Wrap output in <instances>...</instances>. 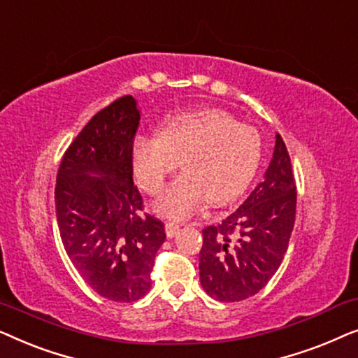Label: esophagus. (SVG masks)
<instances>
[{
  "mask_svg": "<svg viewBox=\"0 0 358 358\" xmlns=\"http://www.w3.org/2000/svg\"><path fill=\"white\" fill-rule=\"evenodd\" d=\"M179 229H180V227L178 223H174V222L166 223V234H168V238H174L176 234L179 233Z\"/></svg>",
  "mask_w": 358,
  "mask_h": 358,
  "instance_id": "34e87169",
  "label": "esophagus"
}]
</instances>
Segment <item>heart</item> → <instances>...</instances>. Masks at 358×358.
<instances>
[{
  "mask_svg": "<svg viewBox=\"0 0 358 358\" xmlns=\"http://www.w3.org/2000/svg\"><path fill=\"white\" fill-rule=\"evenodd\" d=\"M262 159L259 131L223 109L179 112L161 125L159 135H140L134 143V173L146 192L158 195L166 179L185 173L156 203L169 218H184L205 200L224 205L239 197Z\"/></svg>",
  "mask_w": 358,
  "mask_h": 358,
  "instance_id": "1",
  "label": "heart"
}]
</instances>
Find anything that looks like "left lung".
<instances>
[{
	"mask_svg": "<svg viewBox=\"0 0 358 358\" xmlns=\"http://www.w3.org/2000/svg\"><path fill=\"white\" fill-rule=\"evenodd\" d=\"M296 213L290 155L277 135L262 182L236 212L202 231L200 283L218 301H241L267 285L288 249Z\"/></svg>",
	"mask_w": 358,
	"mask_h": 358,
	"instance_id": "obj_1",
	"label": "left lung"
}]
</instances>
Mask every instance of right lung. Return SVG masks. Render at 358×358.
Returning a JSON list of instances; mask_svg holds the SVG:
<instances>
[{"label": "right lung", "instance_id": "right-lung-1", "mask_svg": "<svg viewBox=\"0 0 358 358\" xmlns=\"http://www.w3.org/2000/svg\"><path fill=\"white\" fill-rule=\"evenodd\" d=\"M140 112L122 96L87 122L63 155L55 210L65 251L97 295L131 303L151 288L164 223L143 212L134 184ZM96 173V176H91Z\"/></svg>", "mask_w": 358, "mask_h": 358}]
</instances>
